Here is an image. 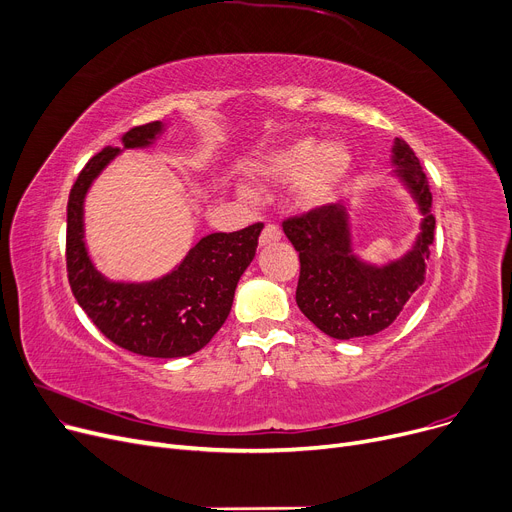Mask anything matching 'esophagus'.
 <instances>
[{"label":"esophagus","instance_id":"1","mask_svg":"<svg viewBox=\"0 0 512 512\" xmlns=\"http://www.w3.org/2000/svg\"><path fill=\"white\" fill-rule=\"evenodd\" d=\"M280 236H282V232H280V228L276 226V224H265L263 226V230H261V236H259V242L261 245H270V242H276V240H280Z\"/></svg>","mask_w":512,"mask_h":512}]
</instances>
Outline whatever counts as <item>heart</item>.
<instances>
[{
  "label": "heart",
  "instance_id": "heart-1",
  "mask_svg": "<svg viewBox=\"0 0 512 512\" xmlns=\"http://www.w3.org/2000/svg\"><path fill=\"white\" fill-rule=\"evenodd\" d=\"M353 166V155L342 143L317 147L313 139L294 141L272 155L257 168L267 182L292 180V199L303 209H317L332 203Z\"/></svg>",
  "mask_w": 512,
  "mask_h": 512
}]
</instances>
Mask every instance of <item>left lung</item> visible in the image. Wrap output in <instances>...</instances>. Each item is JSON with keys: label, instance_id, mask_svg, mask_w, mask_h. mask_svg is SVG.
Wrapping results in <instances>:
<instances>
[{"label": "left lung", "instance_id": "left-lung-1", "mask_svg": "<svg viewBox=\"0 0 512 512\" xmlns=\"http://www.w3.org/2000/svg\"><path fill=\"white\" fill-rule=\"evenodd\" d=\"M394 172L405 180L421 213V234L411 253L388 265L361 263L351 249L344 205L328 203L282 222L284 234L299 251L301 274L297 305L309 321L332 338L351 340L386 330L413 292L425 282L436 218L432 191L413 149L396 139Z\"/></svg>", "mask_w": 512, "mask_h": 512}]
</instances>
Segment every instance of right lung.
<instances>
[{"instance_id": "right-lung-1", "label": "right lung", "mask_w": 512, "mask_h": 512, "mask_svg": "<svg viewBox=\"0 0 512 512\" xmlns=\"http://www.w3.org/2000/svg\"><path fill=\"white\" fill-rule=\"evenodd\" d=\"M161 128V122L134 126L122 134V145L147 147ZM118 153V147H105L93 155L68 197L66 270L72 294L99 332L126 351L155 359L193 355L224 326L236 284L255 257L263 224L201 238L176 270L159 280H107L85 249L83 203L91 182Z\"/></svg>"}]
</instances>
